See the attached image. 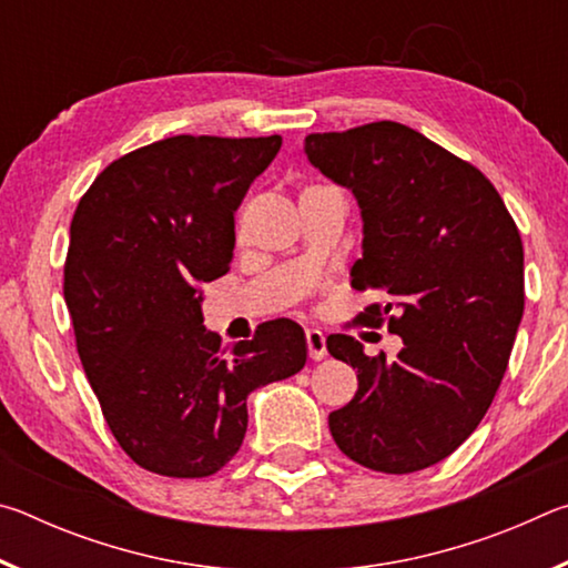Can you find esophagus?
I'll use <instances>...</instances> for the list:
<instances>
[{"label":"esophagus","instance_id":"esophagus-1","mask_svg":"<svg viewBox=\"0 0 568 568\" xmlns=\"http://www.w3.org/2000/svg\"><path fill=\"white\" fill-rule=\"evenodd\" d=\"M305 343H307V355H311L313 361H323L325 353H328V348H325V335L321 331H305Z\"/></svg>","mask_w":568,"mask_h":568}]
</instances>
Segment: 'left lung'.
I'll return each mask as SVG.
<instances>
[{
	"instance_id": "obj_1",
	"label": "left lung",
	"mask_w": 568,
	"mask_h": 568,
	"mask_svg": "<svg viewBox=\"0 0 568 568\" xmlns=\"http://www.w3.org/2000/svg\"><path fill=\"white\" fill-rule=\"evenodd\" d=\"M305 155L348 187L363 217L355 291H378L361 323L403 338L396 361L328 338L358 390L328 426L345 456L383 474L444 460L474 434L501 386L524 315V245L484 172L406 124L383 120L305 138Z\"/></svg>"
}]
</instances>
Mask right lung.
Masks as SVG:
<instances>
[{
	"mask_svg": "<svg viewBox=\"0 0 568 568\" xmlns=\"http://www.w3.org/2000/svg\"><path fill=\"white\" fill-rule=\"evenodd\" d=\"M283 145L178 134L114 160L74 210L64 301L112 436L160 476H213L237 454L247 396L305 365L287 318L220 348L203 291L230 271L235 210Z\"/></svg>",
	"mask_w": 568,
	"mask_h": 568,
	"instance_id": "right-lung-1",
	"label": "right lung"
}]
</instances>
